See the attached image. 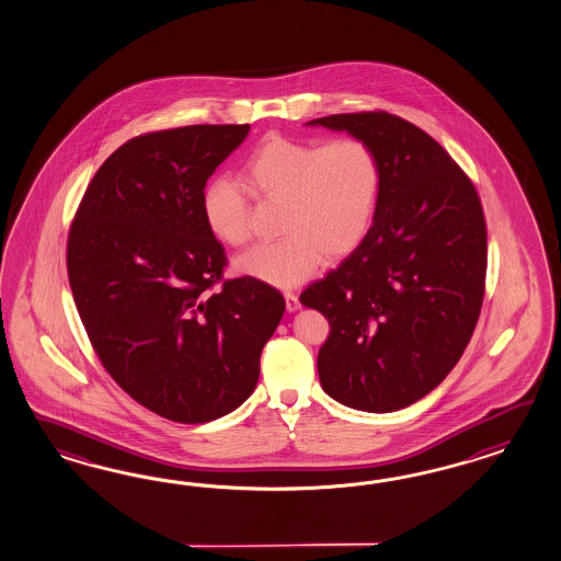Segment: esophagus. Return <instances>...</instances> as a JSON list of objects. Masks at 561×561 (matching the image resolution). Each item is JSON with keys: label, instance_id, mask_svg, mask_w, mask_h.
<instances>
[{"label": "esophagus", "instance_id": "34e87169", "mask_svg": "<svg viewBox=\"0 0 561 561\" xmlns=\"http://www.w3.org/2000/svg\"><path fill=\"white\" fill-rule=\"evenodd\" d=\"M284 298H286V308H288V312H296V310L300 308V300H298V296H296L294 291H286V294H284Z\"/></svg>", "mask_w": 561, "mask_h": 561}]
</instances>
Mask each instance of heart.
Instances as JSON below:
<instances>
[{
  "label": "heart",
  "mask_w": 561,
  "mask_h": 561,
  "mask_svg": "<svg viewBox=\"0 0 561 561\" xmlns=\"http://www.w3.org/2000/svg\"><path fill=\"white\" fill-rule=\"evenodd\" d=\"M247 187L282 202L275 242H263L234 261L237 272L273 288H294L324 259L345 257L364 242L378 210L381 163L376 149L357 137L317 140L270 135L242 165ZM208 230L228 247L251 237V204L241 185L214 178L202 192Z\"/></svg>",
  "instance_id": "1"
}]
</instances>
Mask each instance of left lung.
<instances>
[{
	"mask_svg": "<svg viewBox=\"0 0 561 561\" xmlns=\"http://www.w3.org/2000/svg\"><path fill=\"white\" fill-rule=\"evenodd\" d=\"M308 124L364 138L381 163L364 242L300 294L331 324L319 351L322 390L365 412L407 409L447 378L476 329L488 265L482 202L449 152L400 116L378 110Z\"/></svg>",
	"mask_w": 561,
	"mask_h": 561,
	"instance_id": "1",
	"label": "left lung"
}]
</instances>
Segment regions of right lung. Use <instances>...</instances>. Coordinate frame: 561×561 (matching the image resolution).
<instances>
[{"label":"right lung","instance_id":"obj_1","mask_svg":"<svg viewBox=\"0 0 561 561\" xmlns=\"http://www.w3.org/2000/svg\"><path fill=\"white\" fill-rule=\"evenodd\" d=\"M249 128L130 138L98 169L69 228V286L91 347L126 394L175 423L220 419L253 394L286 310L259 279H222L225 247L202 216L208 178Z\"/></svg>","mask_w":561,"mask_h":561}]
</instances>
